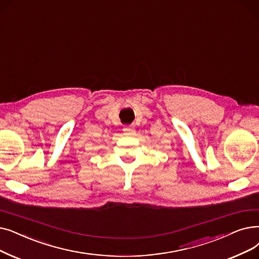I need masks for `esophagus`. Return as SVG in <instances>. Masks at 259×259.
I'll return each mask as SVG.
<instances>
[{
  "instance_id": "esophagus-1",
  "label": "esophagus",
  "mask_w": 259,
  "mask_h": 259,
  "mask_svg": "<svg viewBox=\"0 0 259 259\" xmlns=\"http://www.w3.org/2000/svg\"><path fill=\"white\" fill-rule=\"evenodd\" d=\"M122 131H123V134H125L126 137H133V136H136V133H137V131H136V129H134L133 127H125L122 129Z\"/></svg>"
}]
</instances>
